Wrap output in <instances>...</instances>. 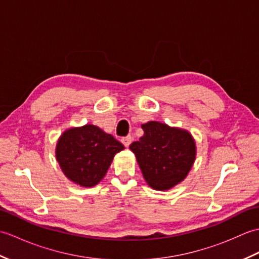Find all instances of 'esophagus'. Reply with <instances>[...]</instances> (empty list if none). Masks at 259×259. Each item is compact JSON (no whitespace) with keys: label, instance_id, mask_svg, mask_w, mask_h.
<instances>
[{"label":"esophagus","instance_id":"esophagus-1","mask_svg":"<svg viewBox=\"0 0 259 259\" xmlns=\"http://www.w3.org/2000/svg\"><path fill=\"white\" fill-rule=\"evenodd\" d=\"M121 141H122V144L124 145V147L128 148L131 144V141H133V138H131V136H126V137H124V138L121 139Z\"/></svg>","mask_w":259,"mask_h":259}]
</instances>
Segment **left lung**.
Masks as SVG:
<instances>
[{"label":"left lung","mask_w":259,"mask_h":259,"mask_svg":"<svg viewBox=\"0 0 259 259\" xmlns=\"http://www.w3.org/2000/svg\"><path fill=\"white\" fill-rule=\"evenodd\" d=\"M144 136L130 145L144 178L152 189L168 190L181 183L196 159L190 133L158 121L141 125Z\"/></svg>","instance_id":"1"}]
</instances>
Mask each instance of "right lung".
Listing matches in <instances>:
<instances>
[{
	"mask_svg": "<svg viewBox=\"0 0 259 259\" xmlns=\"http://www.w3.org/2000/svg\"><path fill=\"white\" fill-rule=\"evenodd\" d=\"M124 146L99 126L85 124L65 130L56 148L57 161L69 180L81 187L98 185L117 152Z\"/></svg>",
	"mask_w": 259,
	"mask_h": 259,
	"instance_id": "1",
	"label": "right lung"
}]
</instances>
